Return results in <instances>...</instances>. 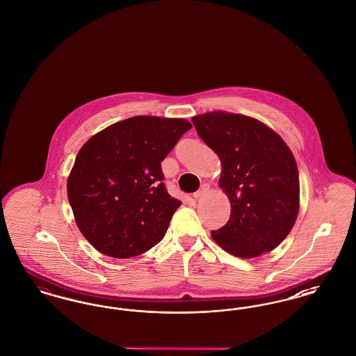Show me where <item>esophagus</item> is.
I'll return each mask as SVG.
<instances>
[{"mask_svg": "<svg viewBox=\"0 0 356 356\" xmlns=\"http://www.w3.org/2000/svg\"><path fill=\"white\" fill-rule=\"evenodd\" d=\"M208 189H209V186H208V184H203V186H200V189H199L197 192L193 193V197H195V199L203 197L204 195L208 192Z\"/></svg>", "mask_w": 356, "mask_h": 356, "instance_id": "34e87169", "label": "esophagus"}]
</instances>
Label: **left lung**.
<instances>
[{
	"label": "left lung",
	"instance_id": "1",
	"mask_svg": "<svg viewBox=\"0 0 356 356\" xmlns=\"http://www.w3.org/2000/svg\"><path fill=\"white\" fill-rule=\"evenodd\" d=\"M192 122L221 161L219 186L231 216L212 238L228 254L251 259L275 250L299 213V172L283 138L257 120L209 112Z\"/></svg>",
	"mask_w": 356,
	"mask_h": 356
}]
</instances>
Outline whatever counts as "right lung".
Wrapping results in <instances>:
<instances>
[{
	"instance_id": "obj_1",
	"label": "right lung",
	"mask_w": 356,
	"mask_h": 356,
	"mask_svg": "<svg viewBox=\"0 0 356 356\" xmlns=\"http://www.w3.org/2000/svg\"><path fill=\"white\" fill-rule=\"evenodd\" d=\"M192 128L184 119L135 116L90 137L68 177V199L85 238L102 254L127 259L163 240L175 211L161 161Z\"/></svg>"
}]
</instances>
